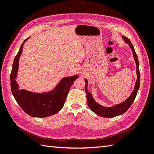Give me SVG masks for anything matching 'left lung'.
<instances>
[{"label":"left lung","instance_id":"left-lung-1","mask_svg":"<svg viewBox=\"0 0 154 154\" xmlns=\"http://www.w3.org/2000/svg\"><path fill=\"white\" fill-rule=\"evenodd\" d=\"M122 38L125 40V42L128 44L129 47L130 48V49H131L133 53L134 58L136 63L137 80L136 82V84H135L134 89L128 98L123 102H122V103L115 105L111 107H106V106H102L97 103V102L94 100V98H93L91 93H90L87 90L88 81L86 80V79H85V90L87 93V101L88 107H89L90 109L92 112H94L95 114L101 116V117L114 118V117H116V116H120L124 114L125 112L130 108V106L132 105L133 101H134L135 98H136V96L137 95V93L139 88V85H140V72H139V62H138V59L137 57V54L136 53V51H135L132 44L131 43V42L130 41V40L127 38V37L122 36Z\"/></svg>","mask_w":154,"mask_h":154}]
</instances>
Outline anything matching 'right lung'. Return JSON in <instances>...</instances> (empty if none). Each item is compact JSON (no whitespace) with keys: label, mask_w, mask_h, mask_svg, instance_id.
<instances>
[{"label":"right lung","mask_w":154,"mask_h":154,"mask_svg":"<svg viewBox=\"0 0 154 154\" xmlns=\"http://www.w3.org/2000/svg\"><path fill=\"white\" fill-rule=\"evenodd\" d=\"M28 38L22 43L13 63L10 74L12 94L18 104L28 115L35 118L48 117L58 113L63 108L69 88L78 78V75L63 78L54 89L49 92L36 93L20 89L15 78L17 77L23 46Z\"/></svg>","instance_id":"obj_1"}]
</instances>
